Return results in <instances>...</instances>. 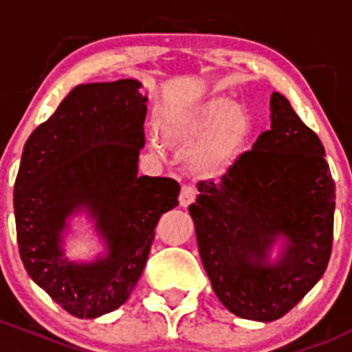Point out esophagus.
Instances as JSON below:
<instances>
[{
    "label": "esophagus",
    "mask_w": 352,
    "mask_h": 352,
    "mask_svg": "<svg viewBox=\"0 0 352 352\" xmlns=\"http://www.w3.org/2000/svg\"><path fill=\"white\" fill-rule=\"evenodd\" d=\"M195 197H197L195 188L190 186V184H184V186L181 188V193H179V205L183 206V208H186V206H190L191 203L195 201Z\"/></svg>",
    "instance_id": "esophagus-1"
}]
</instances>
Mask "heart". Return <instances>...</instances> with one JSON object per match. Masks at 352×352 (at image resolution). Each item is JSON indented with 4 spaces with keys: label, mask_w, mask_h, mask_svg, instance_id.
I'll use <instances>...</instances> for the list:
<instances>
[{
    "label": "heart",
    "mask_w": 352,
    "mask_h": 352,
    "mask_svg": "<svg viewBox=\"0 0 352 352\" xmlns=\"http://www.w3.org/2000/svg\"><path fill=\"white\" fill-rule=\"evenodd\" d=\"M159 129L169 146L188 152L191 171L219 177L234 168L248 147L252 117L245 104L212 96L162 117ZM149 142L152 151H162L155 137H151Z\"/></svg>",
    "instance_id": "1"
}]
</instances>
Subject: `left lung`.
Here are the masks:
<instances>
[{
  "label": "left lung",
  "mask_w": 352,
  "mask_h": 352,
  "mask_svg": "<svg viewBox=\"0 0 352 352\" xmlns=\"http://www.w3.org/2000/svg\"><path fill=\"white\" fill-rule=\"evenodd\" d=\"M270 110L271 129L220 183L200 181L188 208L217 298L256 322L283 317L317 285L334 232L336 184L320 139L281 93Z\"/></svg>",
  "instance_id": "8db88e82"
}]
</instances>
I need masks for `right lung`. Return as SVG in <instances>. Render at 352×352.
<instances>
[{"label": "right lung", "instance_id": "right-lung-1", "mask_svg": "<svg viewBox=\"0 0 352 352\" xmlns=\"http://www.w3.org/2000/svg\"><path fill=\"white\" fill-rule=\"evenodd\" d=\"M135 79L79 85L25 142L14 222L28 276L64 310L96 318L135 288L154 229L177 205L171 177L139 176L147 96ZM85 212L105 245L93 261L63 251L68 220Z\"/></svg>", "mask_w": 352, "mask_h": 352}]
</instances>
